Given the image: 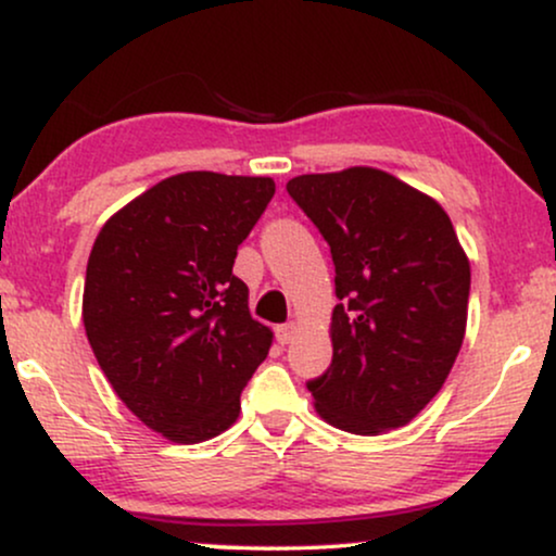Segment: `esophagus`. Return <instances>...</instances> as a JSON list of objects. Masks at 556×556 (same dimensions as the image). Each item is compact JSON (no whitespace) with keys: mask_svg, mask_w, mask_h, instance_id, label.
<instances>
[{"mask_svg":"<svg viewBox=\"0 0 556 556\" xmlns=\"http://www.w3.org/2000/svg\"><path fill=\"white\" fill-rule=\"evenodd\" d=\"M294 336H298V323H285V326H277V341L287 346V343L294 341Z\"/></svg>","mask_w":556,"mask_h":556,"instance_id":"esophagus-1","label":"esophagus"}]
</instances>
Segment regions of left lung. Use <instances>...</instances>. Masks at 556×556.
I'll use <instances>...</instances> for the list:
<instances>
[{
	"mask_svg": "<svg viewBox=\"0 0 556 556\" xmlns=\"http://www.w3.org/2000/svg\"><path fill=\"white\" fill-rule=\"evenodd\" d=\"M287 192L330 245L333 362L315 410L359 435L410 424L444 388L467 330L469 258L444 207L382 168L302 174Z\"/></svg>",
	"mask_w": 556,
	"mask_h": 556,
	"instance_id": "1",
	"label": "left lung"
}]
</instances>
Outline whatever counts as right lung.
<instances>
[{
    "instance_id": "add662e5",
    "label": "right lung",
    "mask_w": 556,
    "mask_h": 556,
    "mask_svg": "<svg viewBox=\"0 0 556 556\" xmlns=\"http://www.w3.org/2000/svg\"><path fill=\"white\" fill-rule=\"evenodd\" d=\"M271 197L269 177L174 174L117 210L91 245L89 346L132 416L174 444L233 426L269 354L274 333L251 318L233 262Z\"/></svg>"
}]
</instances>
